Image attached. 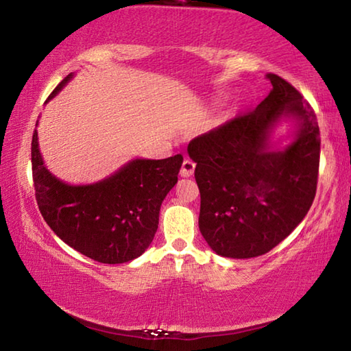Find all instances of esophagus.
Returning <instances> with one entry per match:
<instances>
[{
    "instance_id": "1",
    "label": "esophagus",
    "mask_w": 351,
    "mask_h": 351,
    "mask_svg": "<svg viewBox=\"0 0 351 351\" xmlns=\"http://www.w3.org/2000/svg\"><path fill=\"white\" fill-rule=\"evenodd\" d=\"M195 171V162L190 161V159H184V162L181 165V176L182 178H190Z\"/></svg>"
}]
</instances>
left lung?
Here are the masks:
<instances>
[{
	"label": "left lung",
	"instance_id": "1",
	"mask_svg": "<svg viewBox=\"0 0 351 351\" xmlns=\"http://www.w3.org/2000/svg\"><path fill=\"white\" fill-rule=\"evenodd\" d=\"M257 108L190 141L197 162L199 230L221 257L269 252L299 226L316 197L320 138L316 112L282 77ZM285 117L298 123L295 141L271 151L269 136Z\"/></svg>",
	"mask_w": 351,
	"mask_h": 351
}]
</instances>
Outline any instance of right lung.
<instances>
[{
    "mask_svg": "<svg viewBox=\"0 0 351 351\" xmlns=\"http://www.w3.org/2000/svg\"><path fill=\"white\" fill-rule=\"evenodd\" d=\"M73 79L64 77L47 99ZM32 178L38 209L57 237L99 263H125L150 246L159 210L178 182L181 154L133 159L104 181L69 186L45 167L37 130L32 136Z\"/></svg>",
    "mask_w": 351,
    "mask_h": 351,
    "instance_id": "right-lung-1",
    "label": "right lung"
}]
</instances>
